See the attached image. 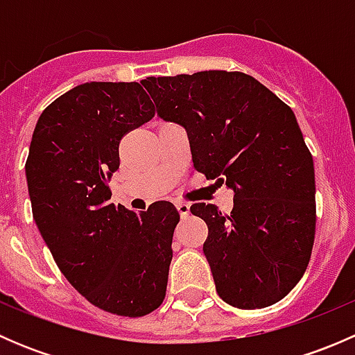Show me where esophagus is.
<instances>
[{"mask_svg":"<svg viewBox=\"0 0 355 355\" xmlns=\"http://www.w3.org/2000/svg\"><path fill=\"white\" fill-rule=\"evenodd\" d=\"M175 206H177L178 213H180L182 218L189 216V213H191V204H189V202H184V200H177V202H175Z\"/></svg>","mask_w":355,"mask_h":355,"instance_id":"esophagus-1","label":"esophagus"}]
</instances>
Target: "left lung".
<instances>
[{"label": "left lung", "instance_id": "1", "mask_svg": "<svg viewBox=\"0 0 355 355\" xmlns=\"http://www.w3.org/2000/svg\"><path fill=\"white\" fill-rule=\"evenodd\" d=\"M157 116L187 130L192 163L234 191V209L198 202L216 292L239 309L278 302L299 284L316 232L313 156L295 114L242 71L142 80Z\"/></svg>", "mask_w": 355, "mask_h": 355}]
</instances>
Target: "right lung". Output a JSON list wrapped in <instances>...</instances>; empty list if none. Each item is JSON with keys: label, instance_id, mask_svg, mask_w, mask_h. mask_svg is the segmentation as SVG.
I'll use <instances>...</instances> for the list:
<instances>
[{"label": "right lung", "instance_id": "1", "mask_svg": "<svg viewBox=\"0 0 355 355\" xmlns=\"http://www.w3.org/2000/svg\"><path fill=\"white\" fill-rule=\"evenodd\" d=\"M153 116L137 82H85L42 111L25 163L32 214L60 271L89 302L118 316L161 306L180 220L168 200L141 214L110 202L121 137Z\"/></svg>", "mask_w": 355, "mask_h": 355}]
</instances>
